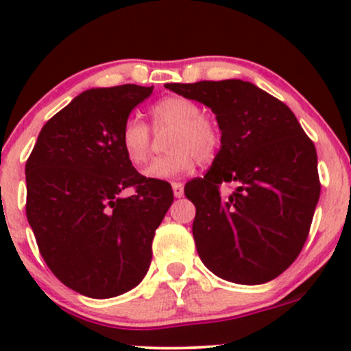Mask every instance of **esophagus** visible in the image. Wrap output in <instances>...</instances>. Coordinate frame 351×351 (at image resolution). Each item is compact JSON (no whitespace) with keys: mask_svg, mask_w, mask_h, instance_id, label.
<instances>
[{"mask_svg":"<svg viewBox=\"0 0 351 351\" xmlns=\"http://www.w3.org/2000/svg\"><path fill=\"white\" fill-rule=\"evenodd\" d=\"M171 186H173V193H175V197L182 198L183 197V185H182V183L173 182Z\"/></svg>","mask_w":351,"mask_h":351,"instance_id":"34e87169","label":"esophagus"}]
</instances>
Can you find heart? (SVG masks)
Returning <instances> with one entry per match:
<instances>
[{"label":"heart","instance_id":"1","mask_svg":"<svg viewBox=\"0 0 351 351\" xmlns=\"http://www.w3.org/2000/svg\"><path fill=\"white\" fill-rule=\"evenodd\" d=\"M154 132L168 130L165 147L168 153L156 158L144 175L153 180H171L190 171L195 165H208L222 146L221 127L212 117L202 113L200 105L180 95L161 98L151 107ZM120 146L132 165H144L151 153V129L137 117H129L120 129Z\"/></svg>","mask_w":351,"mask_h":351}]
</instances>
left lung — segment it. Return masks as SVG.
Returning <instances> with one entry per match:
<instances>
[{"instance_id": "1", "label": "left lung", "mask_w": 351, "mask_h": 351, "mask_svg": "<svg viewBox=\"0 0 351 351\" xmlns=\"http://www.w3.org/2000/svg\"><path fill=\"white\" fill-rule=\"evenodd\" d=\"M207 105L222 134L204 178L185 185L197 212L198 256L217 277L243 285L274 280L295 261L321 193L317 154L284 101L241 80L168 83ZM232 182L229 197L220 185Z\"/></svg>"}]
</instances>
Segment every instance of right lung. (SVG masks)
<instances>
[{"mask_svg": "<svg viewBox=\"0 0 351 351\" xmlns=\"http://www.w3.org/2000/svg\"><path fill=\"white\" fill-rule=\"evenodd\" d=\"M153 86L77 95L42 127L25 165L27 219L38 251L66 287L93 299L134 289L149 270L154 232L173 204L168 182L125 158L120 129ZM132 188L130 197L121 192Z\"/></svg>", "mask_w": 351, "mask_h": 351, "instance_id": "right-lung-1", "label": "right lung"}]
</instances>
